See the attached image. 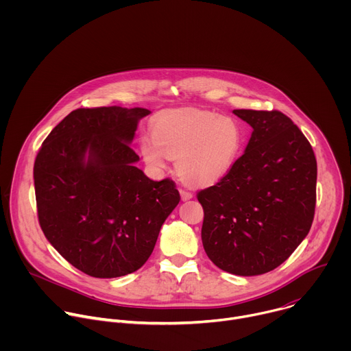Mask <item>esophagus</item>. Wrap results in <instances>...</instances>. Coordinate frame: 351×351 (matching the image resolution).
I'll use <instances>...</instances> for the list:
<instances>
[{
  "mask_svg": "<svg viewBox=\"0 0 351 351\" xmlns=\"http://www.w3.org/2000/svg\"><path fill=\"white\" fill-rule=\"evenodd\" d=\"M193 197V194L190 193V191H187V190H182L180 189V198L183 199V202H187V199H190Z\"/></svg>",
  "mask_w": 351,
  "mask_h": 351,
  "instance_id": "1",
  "label": "esophagus"
}]
</instances>
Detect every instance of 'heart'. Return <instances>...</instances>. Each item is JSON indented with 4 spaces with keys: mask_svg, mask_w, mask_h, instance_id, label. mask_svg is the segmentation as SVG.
<instances>
[{
    "mask_svg": "<svg viewBox=\"0 0 351 351\" xmlns=\"http://www.w3.org/2000/svg\"><path fill=\"white\" fill-rule=\"evenodd\" d=\"M244 144V132L232 117L208 111L171 112L152 126V140L140 143L144 161L154 169L176 160V172L189 184L210 186L229 173Z\"/></svg>",
    "mask_w": 351,
    "mask_h": 351,
    "instance_id": "1",
    "label": "heart"
}]
</instances>
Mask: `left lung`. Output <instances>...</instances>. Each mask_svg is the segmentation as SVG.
<instances>
[{"label":"left lung","instance_id":"obj_1","mask_svg":"<svg viewBox=\"0 0 351 351\" xmlns=\"http://www.w3.org/2000/svg\"><path fill=\"white\" fill-rule=\"evenodd\" d=\"M253 128L244 154L217 184L198 191L208 258L240 276L267 274L308 234L317 199L313 147L279 111L234 110Z\"/></svg>","mask_w":351,"mask_h":351}]
</instances>
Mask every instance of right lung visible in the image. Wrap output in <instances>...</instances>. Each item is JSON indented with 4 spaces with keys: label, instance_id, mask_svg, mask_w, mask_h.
Returning a JSON list of instances; mask_svg holds the SVG:
<instances>
[{
    "label": "right lung",
    "instance_id": "add662e5",
    "mask_svg": "<svg viewBox=\"0 0 351 351\" xmlns=\"http://www.w3.org/2000/svg\"><path fill=\"white\" fill-rule=\"evenodd\" d=\"M145 108H79L47 136L34 161L38 222L47 240L79 271L118 278L152 256L180 202L171 179L134 167L130 148Z\"/></svg>",
    "mask_w": 351,
    "mask_h": 351
}]
</instances>
